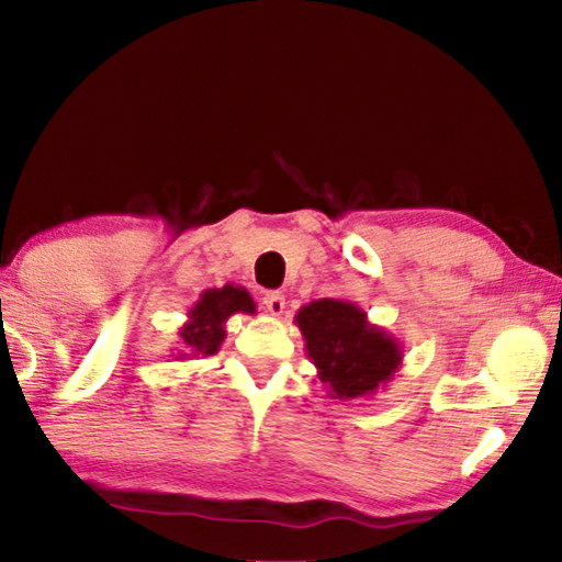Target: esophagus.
<instances>
[{
	"label": "esophagus",
	"mask_w": 562,
	"mask_h": 562,
	"mask_svg": "<svg viewBox=\"0 0 562 562\" xmlns=\"http://www.w3.org/2000/svg\"><path fill=\"white\" fill-rule=\"evenodd\" d=\"M262 310L270 316H282L284 314V294L282 292H266L262 296Z\"/></svg>",
	"instance_id": "1"
}]
</instances>
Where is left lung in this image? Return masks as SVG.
<instances>
[{"instance_id": "left-lung-1", "label": "left lung", "mask_w": 562, "mask_h": 562, "mask_svg": "<svg viewBox=\"0 0 562 562\" xmlns=\"http://www.w3.org/2000/svg\"><path fill=\"white\" fill-rule=\"evenodd\" d=\"M326 394L350 402L384 390L402 368V344L353 302L314 300L294 316Z\"/></svg>"}]
</instances>
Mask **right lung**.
<instances>
[{"label": "right lung", "mask_w": 562, "mask_h": 562, "mask_svg": "<svg viewBox=\"0 0 562 562\" xmlns=\"http://www.w3.org/2000/svg\"><path fill=\"white\" fill-rule=\"evenodd\" d=\"M234 314H256V302L246 288L224 284V288L204 290L180 326V348L175 358L194 360L214 356L224 344L226 322Z\"/></svg>", "instance_id": "right-lung-1"}]
</instances>
